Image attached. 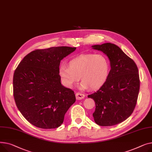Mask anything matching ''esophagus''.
I'll use <instances>...</instances> for the list:
<instances>
[{"label": "esophagus", "instance_id": "obj_1", "mask_svg": "<svg viewBox=\"0 0 152 152\" xmlns=\"http://www.w3.org/2000/svg\"><path fill=\"white\" fill-rule=\"evenodd\" d=\"M75 96H76V99L77 100H81L85 97V94L81 93H77L75 94Z\"/></svg>", "mask_w": 152, "mask_h": 152}]
</instances>
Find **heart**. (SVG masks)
I'll use <instances>...</instances> for the list:
<instances>
[{"instance_id":"b5f03b06","label":"heart","mask_w":152,"mask_h":152,"mask_svg":"<svg viewBox=\"0 0 152 152\" xmlns=\"http://www.w3.org/2000/svg\"><path fill=\"white\" fill-rule=\"evenodd\" d=\"M109 72L108 59L102 55L93 53L80 55L71 59L68 67L62 65L59 68V77L66 86L72 87L80 78L83 90L100 88L107 80Z\"/></svg>"}]
</instances>
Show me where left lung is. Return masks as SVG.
Returning <instances> with one entry per match:
<instances>
[{
    "instance_id": "obj_1",
    "label": "left lung",
    "mask_w": 152,
    "mask_h": 152,
    "mask_svg": "<svg viewBox=\"0 0 152 152\" xmlns=\"http://www.w3.org/2000/svg\"><path fill=\"white\" fill-rule=\"evenodd\" d=\"M92 47L105 53L111 66L104 85L88 96L95 102L93 116L98 125H115L126 120L135 109L140 89L138 68L135 62L115 44L106 43Z\"/></svg>"
}]
</instances>
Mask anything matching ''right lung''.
<instances>
[{
    "mask_svg": "<svg viewBox=\"0 0 152 152\" xmlns=\"http://www.w3.org/2000/svg\"><path fill=\"white\" fill-rule=\"evenodd\" d=\"M75 47L35 50L27 55L15 70L13 96L18 109L34 126L54 129L76 100L74 91L61 83V61Z\"/></svg>",
    "mask_w": 152,
    "mask_h": 152,
    "instance_id": "add662e5",
    "label": "right lung"
}]
</instances>
